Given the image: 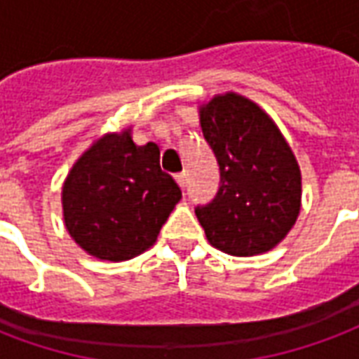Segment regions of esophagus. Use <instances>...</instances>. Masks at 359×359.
Here are the masks:
<instances>
[{
  "label": "esophagus",
  "instance_id": "1",
  "mask_svg": "<svg viewBox=\"0 0 359 359\" xmlns=\"http://www.w3.org/2000/svg\"><path fill=\"white\" fill-rule=\"evenodd\" d=\"M174 177H176L177 185H180L182 189H185V183H187V180H185V172H180V174H176Z\"/></svg>",
  "mask_w": 359,
  "mask_h": 359
}]
</instances>
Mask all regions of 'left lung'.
<instances>
[{
  "label": "left lung",
  "instance_id": "left-lung-1",
  "mask_svg": "<svg viewBox=\"0 0 359 359\" xmlns=\"http://www.w3.org/2000/svg\"><path fill=\"white\" fill-rule=\"evenodd\" d=\"M205 140L219 164V191L198 206L212 247L231 256L268 252L287 237L302 206L292 149L260 104L235 91L198 104Z\"/></svg>",
  "mask_w": 359,
  "mask_h": 359
}]
</instances>
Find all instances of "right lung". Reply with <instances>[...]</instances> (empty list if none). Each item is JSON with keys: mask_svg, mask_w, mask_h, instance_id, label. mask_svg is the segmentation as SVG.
<instances>
[{"mask_svg": "<svg viewBox=\"0 0 359 359\" xmlns=\"http://www.w3.org/2000/svg\"><path fill=\"white\" fill-rule=\"evenodd\" d=\"M180 198L158 145H135L128 126L99 135L76 158L62 183V219L88 255L124 262L153 247Z\"/></svg>", "mask_w": 359, "mask_h": 359, "instance_id": "add662e5", "label": "right lung"}]
</instances>
